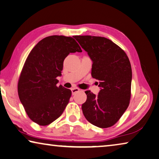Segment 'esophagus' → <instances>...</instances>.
Instances as JSON below:
<instances>
[{
    "instance_id": "esophagus-1",
    "label": "esophagus",
    "mask_w": 159,
    "mask_h": 159,
    "mask_svg": "<svg viewBox=\"0 0 159 159\" xmlns=\"http://www.w3.org/2000/svg\"><path fill=\"white\" fill-rule=\"evenodd\" d=\"M79 91H80V89H78V88H73V89H71V92L73 95H74L75 93H78Z\"/></svg>"
}]
</instances>
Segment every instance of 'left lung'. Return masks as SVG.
Returning a JSON list of instances; mask_svg holds the SVG:
<instances>
[{
  "label": "left lung",
  "mask_w": 159,
  "mask_h": 159,
  "mask_svg": "<svg viewBox=\"0 0 159 159\" xmlns=\"http://www.w3.org/2000/svg\"><path fill=\"white\" fill-rule=\"evenodd\" d=\"M93 61L91 75L100 80L98 95L85 93L87 100L83 113L92 125L100 128L114 125L127 109L131 98L132 67L129 58L121 48L102 37L74 36Z\"/></svg>",
  "instance_id": "obj_1"
}]
</instances>
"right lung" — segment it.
<instances>
[{
	"label": "right lung",
	"instance_id": "add662e5",
	"mask_svg": "<svg viewBox=\"0 0 159 159\" xmlns=\"http://www.w3.org/2000/svg\"><path fill=\"white\" fill-rule=\"evenodd\" d=\"M81 52L70 37L52 35L39 41L27 57L20 75L17 91L30 120L46 126L59 118L71 96V90L57 84L64 60L70 53Z\"/></svg>",
	"mask_w": 159,
	"mask_h": 159
}]
</instances>
